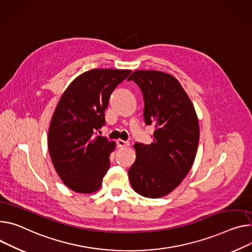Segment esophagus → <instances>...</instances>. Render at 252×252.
<instances>
[{
	"label": "esophagus",
	"instance_id": "1",
	"mask_svg": "<svg viewBox=\"0 0 252 252\" xmlns=\"http://www.w3.org/2000/svg\"><path fill=\"white\" fill-rule=\"evenodd\" d=\"M117 145H118V147H127V146L130 145V143L128 141H124L122 139H118L117 140Z\"/></svg>",
	"mask_w": 252,
	"mask_h": 252
}]
</instances>
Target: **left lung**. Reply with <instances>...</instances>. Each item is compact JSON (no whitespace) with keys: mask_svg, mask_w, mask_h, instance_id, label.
<instances>
[{"mask_svg":"<svg viewBox=\"0 0 252 252\" xmlns=\"http://www.w3.org/2000/svg\"><path fill=\"white\" fill-rule=\"evenodd\" d=\"M128 81L140 88L144 122L156 127L153 142L135 143L136 159L128 170L133 189L146 198H161L189 171L199 144L197 114L189 95L171 74L135 70Z\"/></svg>","mask_w":252,"mask_h":252,"instance_id":"obj_1","label":"left lung"}]
</instances>
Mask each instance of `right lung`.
Listing matches in <instances>:
<instances>
[{
	"label": "right lung",
	"instance_id": "1",
	"mask_svg": "<svg viewBox=\"0 0 252 252\" xmlns=\"http://www.w3.org/2000/svg\"><path fill=\"white\" fill-rule=\"evenodd\" d=\"M129 69L94 68L76 77L57 104L48 130L53 166L70 189L98 190L110 167L115 142L98 136L112 92L130 74Z\"/></svg>",
	"mask_w": 252,
	"mask_h": 252
}]
</instances>
